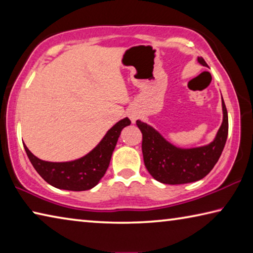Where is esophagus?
I'll return each mask as SVG.
<instances>
[{
    "label": "esophagus",
    "mask_w": 253,
    "mask_h": 253,
    "mask_svg": "<svg viewBox=\"0 0 253 253\" xmlns=\"http://www.w3.org/2000/svg\"><path fill=\"white\" fill-rule=\"evenodd\" d=\"M127 115H128V117H129V119L131 121V123H135L136 122V119L138 118V116H137V114L135 113L134 110H129L127 113Z\"/></svg>",
    "instance_id": "obj_1"
}]
</instances>
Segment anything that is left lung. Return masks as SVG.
Listing matches in <instances>:
<instances>
[{
	"instance_id": "left-lung-1",
	"label": "left lung",
	"mask_w": 253,
	"mask_h": 253,
	"mask_svg": "<svg viewBox=\"0 0 253 253\" xmlns=\"http://www.w3.org/2000/svg\"><path fill=\"white\" fill-rule=\"evenodd\" d=\"M207 67L203 58H198ZM223 122L215 139L203 147L182 149L173 146L163 138L153 127L140 121L136 125L142 131L144 164L156 181L164 184H185L203 178L211 172L223 151L229 131L228 111L223 99Z\"/></svg>"
}]
</instances>
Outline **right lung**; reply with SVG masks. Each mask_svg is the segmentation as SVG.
Returning <instances> with one entry per match:
<instances>
[{"label":"right lung","mask_w":253,"mask_h":253,"mask_svg":"<svg viewBox=\"0 0 253 253\" xmlns=\"http://www.w3.org/2000/svg\"><path fill=\"white\" fill-rule=\"evenodd\" d=\"M128 125H130L129 119H122L107 131L101 142L90 153L77 161L45 162L34 156L25 145L24 149L33 168L50 185L68 191H87L96 186L105 175L121 131Z\"/></svg>","instance_id":"right-lung-1"}]
</instances>
